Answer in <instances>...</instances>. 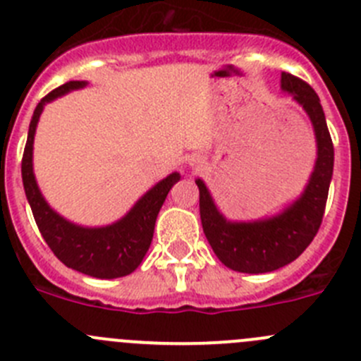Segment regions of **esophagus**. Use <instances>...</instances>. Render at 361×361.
I'll return each mask as SVG.
<instances>
[{
  "instance_id": "esophagus-1",
  "label": "esophagus",
  "mask_w": 361,
  "mask_h": 361,
  "mask_svg": "<svg viewBox=\"0 0 361 361\" xmlns=\"http://www.w3.org/2000/svg\"><path fill=\"white\" fill-rule=\"evenodd\" d=\"M204 165V158L201 157V154H192L190 158H188V167H192L194 171L201 169Z\"/></svg>"
}]
</instances>
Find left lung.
Returning <instances> with one entry per match:
<instances>
[{
	"label": "left lung",
	"mask_w": 361,
	"mask_h": 361,
	"mask_svg": "<svg viewBox=\"0 0 361 361\" xmlns=\"http://www.w3.org/2000/svg\"><path fill=\"white\" fill-rule=\"evenodd\" d=\"M281 90L305 110L317 144V158L301 194L267 217L230 221L219 210L204 181L196 180L201 224L208 244L226 267L245 274L278 271L308 247L321 226L333 178L335 153L321 99L308 83L288 73H281Z\"/></svg>",
	"instance_id": "left-lung-1"
}]
</instances>
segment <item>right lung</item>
Wrapping results in <instances>:
<instances>
[{
	"mask_svg": "<svg viewBox=\"0 0 361 361\" xmlns=\"http://www.w3.org/2000/svg\"><path fill=\"white\" fill-rule=\"evenodd\" d=\"M87 85L89 82H67L37 104L30 121L28 140L23 154V185L40 235L63 265L92 278H123L142 264L153 240L158 212L173 185L178 183L181 176L180 173L165 176L139 197L119 221L106 226H80L53 210L42 196L33 173V140L37 124L46 104L66 96L71 90L83 89Z\"/></svg>",
	"mask_w": 361,
	"mask_h": 361,
	"instance_id": "right-lung-1",
	"label": "right lung"
}]
</instances>
